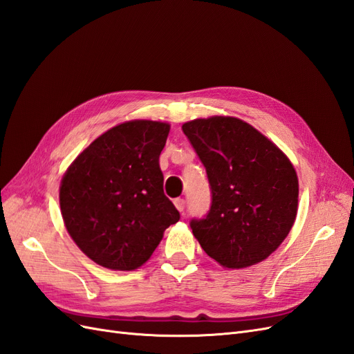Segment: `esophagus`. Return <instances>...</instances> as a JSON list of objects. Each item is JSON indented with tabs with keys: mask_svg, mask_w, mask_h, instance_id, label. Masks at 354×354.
I'll use <instances>...</instances> for the list:
<instances>
[{
	"mask_svg": "<svg viewBox=\"0 0 354 354\" xmlns=\"http://www.w3.org/2000/svg\"><path fill=\"white\" fill-rule=\"evenodd\" d=\"M174 205H176V208H177L181 214H185V207H186V201H185V199L177 198V199L174 201Z\"/></svg>",
	"mask_w": 354,
	"mask_h": 354,
	"instance_id": "obj_1",
	"label": "esophagus"
}]
</instances>
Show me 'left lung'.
Listing matches in <instances>:
<instances>
[{
	"mask_svg": "<svg viewBox=\"0 0 354 354\" xmlns=\"http://www.w3.org/2000/svg\"><path fill=\"white\" fill-rule=\"evenodd\" d=\"M181 128L211 189L208 214L190 221L202 250L227 269L266 260L297 217L298 178L291 160L238 118L211 116Z\"/></svg>",
	"mask_w": 354,
	"mask_h": 354,
	"instance_id": "1",
	"label": "left lung"
}]
</instances>
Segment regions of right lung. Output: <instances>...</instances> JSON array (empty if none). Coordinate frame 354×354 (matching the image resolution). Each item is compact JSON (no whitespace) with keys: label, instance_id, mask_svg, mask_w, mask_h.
<instances>
[{"label":"right lung","instance_id":"add662e5","mask_svg":"<svg viewBox=\"0 0 354 354\" xmlns=\"http://www.w3.org/2000/svg\"><path fill=\"white\" fill-rule=\"evenodd\" d=\"M169 125L128 121L106 131L60 183L65 226L80 250L111 270L145 264L180 212L164 194L159 155Z\"/></svg>","mask_w":354,"mask_h":354}]
</instances>
